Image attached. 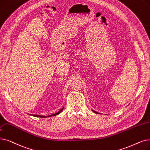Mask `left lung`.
<instances>
[{"mask_svg":"<svg viewBox=\"0 0 150 150\" xmlns=\"http://www.w3.org/2000/svg\"><path fill=\"white\" fill-rule=\"evenodd\" d=\"M92 111L93 112H94V113H97V114H100V113H99L98 112H96V111H94V110H92Z\"/></svg>","mask_w":150,"mask_h":150,"instance_id":"1","label":"left lung"}]
</instances>
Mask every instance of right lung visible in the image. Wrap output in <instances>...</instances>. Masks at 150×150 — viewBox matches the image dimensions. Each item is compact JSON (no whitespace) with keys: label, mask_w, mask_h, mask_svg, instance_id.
I'll use <instances>...</instances> for the list:
<instances>
[{"label":"right lung","mask_w":150,"mask_h":150,"mask_svg":"<svg viewBox=\"0 0 150 150\" xmlns=\"http://www.w3.org/2000/svg\"><path fill=\"white\" fill-rule=\"evenodd\" d=\"M64 107H62L59 112H57V113H54V114H53V115H48V116H42V115H32V114H29V113H28V115H30V116H35V117H38V118H48V117H51V116H56V115H59L62 110H63V109H64Z\"/></svg>","instance_id":"obj_1"}]
</instances>
